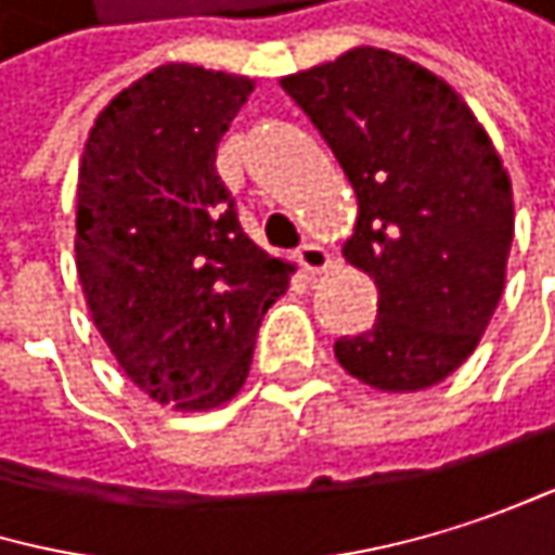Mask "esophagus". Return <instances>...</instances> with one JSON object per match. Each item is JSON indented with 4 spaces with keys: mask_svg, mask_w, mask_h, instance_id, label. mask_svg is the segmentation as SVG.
Returning a JSON list of instances; mask_svg holds the SVG:
<instances>
[{
    "mask_svg": "<svg viewBox=\"0 0 555 555\" xmlns=\"http://www.w3.org/2000/svg\"><path fill=\"white\" fill-rule=\"evenodd\" d=\"M296 259H299V266H302L306 272H325V269H332V262H335V256H332L322 243H302L299 253H296Z\"/></svg>",
    "mask_w": 555,
    "mask_h": 555,
    "instance_id": "esophagus-1",
    "label": "esophagus"
}]
</instances>
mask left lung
I'll return each mask as SVG.
<instances>
[{
  "label": "left lung",
  "mask_w": 555,
  "mask_h": 555,
  "mask_svg": "<svg viewBox=\"0 0 555 555\" xmlns=\"http://www.w3.org/2000/svg\"><path fill=\"white\" fill-rule=\"evenodd\" d=\"M354 194L345 259L377 283V322L338 364L387 393L436 387L478 348L507 280L514 191L468 103L423 64L351 48L289 74Z\"/></svg>",
  "instance_id": "obj_1"
}]
</instances>
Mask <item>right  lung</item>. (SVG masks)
<instances>
[{"label": "right lung", "mask_w": 555, "mask_h": 555, "mask_svg": "<svg viewBox=\"0 0 555 555\" xmlns=\"http://www.w3.org/2000/svg\"><path fill=\"white\" fill-rule=\"evenodd\" d=\"M253 80L162 64L96 116L77 178V275L126 377L162 406L214 410L249 374L293 262L259 249L217 175Z\"/></svg>", "instance_id": "right-lung-1"}]
</instances>
